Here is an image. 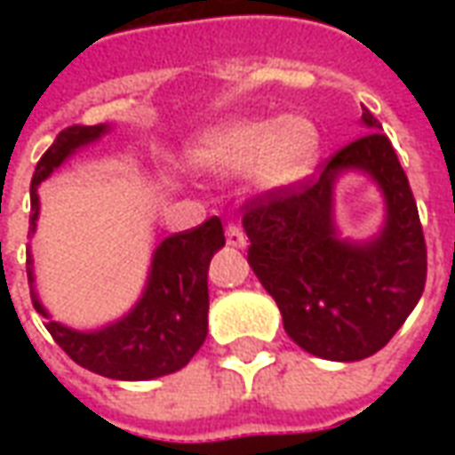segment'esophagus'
I'll list each match as a JSON object with an SVG mask.
<instances>
[{
    "instance_id": "34e87169",
    "label": "esophagus",
    "mask_w": 455,
    "mask_h": 455,
    "mask_svg": "<svg viewBox=\"0 0 455 455\" xmlns=\"http://www.w3.org/2000/svg\"><path fill=\"white\" fill-rule=\"evenodd\" d=\"M227 243L234 248H246V234L241 231V227H236V224H228Z\"/></svg>"
}]
</instances>
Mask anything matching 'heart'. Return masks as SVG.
<instances>
[{
    "mask_svg": "<svg viewBox=\"0 0 455 455\" xmlns=\"http://www.w3.org/2000/svg\"><path fill=\"white\" fill-rule=\"evenodd\" d=\"M322 133L307 116L246 119L199 133L185 150L188 165L204 175H238L263 192H285L302 185L319 163Z\"/></svg>",
    "mask_w": 455,
    "mask_h": 455,
    "instance_id": "heart-1",
    "label": "heart"
}]
</instances>
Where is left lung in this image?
<instances>
[{"mask_svg": "<svg viewBox=\"0 0 455 455\" xmlns=\"http://www.w3.org/2000/svg\"><path fill=\"white\" fill-rule=\"evenodd\" d=\"M363 136L336 153L299 188L246 204L248 263L277 302L287 336L324 361L351 363L378 353L419 302L427 246L419 212L380 121L365 107ZM368 174L381 189L386 219L368 242L335 227V182Z\"/></svg>", "mask_w": 455, "mask_h": 455, "instance_id": "obj_1", "label": "left lung"}]
</instances>
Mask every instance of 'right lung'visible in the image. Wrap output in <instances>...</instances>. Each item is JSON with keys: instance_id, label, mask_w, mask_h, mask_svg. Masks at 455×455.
<instances>
[{"instance_id": "1", "label": "right lung", "mask_w": 455, "mask_h": 455, "mask_svg": "<svg viewBox=\"0 0 455 455\" xmlns=\"http://www.w3.org/2000/svg\"><path fill=\"white\" fill-rule=\"evenodd\" d=\"M109 124L97 126H68L55 136L53 146L45 150L34 180H31V221L28 236L36 234L41 212L38 185L53 175V170L77 150L109 133ZM227 243L219 217L207 219L192 231L172 234L153 251L146 287L139 302L116 322L80 331L55 322L48 315L36 292L34 258L28 251L26 273L31 285V299L38 315L45 319V329L55 343L77 365L112 378V380H153L185 368L207 339L209 315V260Z\"/></svg>"}]
</instances>
